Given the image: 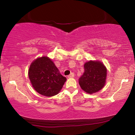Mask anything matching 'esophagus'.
Masks as SVG:
<instances>
[{"label":"esophagus","mask_w":135,"mask_h":135,"mask_svg":"<svg viewBox=\"0 0 135 135\" xmlns=\"http://www.w3.org/2000/svg\"><path fill=\"white\" fill-rule=\"evenodd\" d=\"M74 77V73H71L69 75H68V77L69 78H72V77Z\"/></svg>","instance_id":"esophagus-1"}]
</instances>
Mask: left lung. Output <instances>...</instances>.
Instances as JSON below:
<instances>
[{
  "label": "left lung",
  "instance_id": "left-lung-1",
  "mask_svg": "<svg viewBox=\"0 0 135 135\" xmlns=\"http://www.w3.org/2000/svg\"><path fill=\"white\" fill-rule=\"evenodd\" d=\"M84 72L79 79L80 88L89 94L95 93L104 87L107 68L100 61L90 60L84 63Z\"/></svg>",
  "mask_w": 135,
  "mask_h": 135
}]
</instances>
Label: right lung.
Returning <instances> with one entry per match:
<instances>
[{
    "label": "right lung",
    "mask_w": 135,
    "mask_h": 135,
    "mask_svg": "<svg viewBox=\"0 0 135 135\" xmlns=\"http://www.w3.org/2000/svg\"><path fill=\"white\" fill-rule=\"evenodd\" d=\"M28 77L33 89L45 97L58 94L66 80L49 57L42 56L31 63Z\"/></svg>",
    "instance_id": "1"
}]
</instances>
